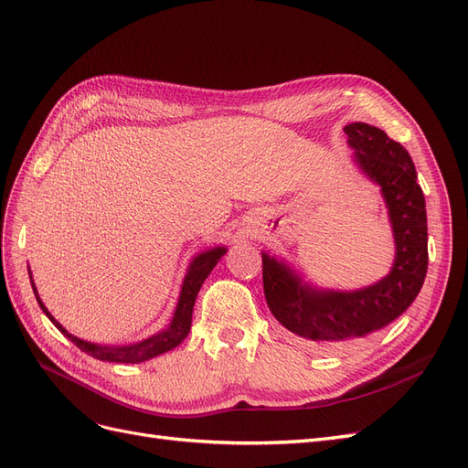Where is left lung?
<instances>
[{"mask_svg":"<svg viewBox=\"0 0 468 468\" xmlns=\"http://www.w3.org/2000/svg\"><path fill=\"white\" fill-rule=\"evenodd\" d=\"M344 131L357 165L378 183L388 207L396 242L390 273L359 291H318L282 261L261 253L263 292L271 314L320 349L385 328L414 303L428 273L426 199L412 158L377 126L351 122Z\"/></svg>","mask_w":468,"mask_h":468,"instance_id":"left-lung-1","label":"left lung"}]
</instances>
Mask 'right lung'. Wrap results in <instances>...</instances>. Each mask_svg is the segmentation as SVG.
I'll return each mask as SVG.
<instances>
[{
  "label": "right lung",
  "mask_w": 468,
  "mask_h": 468,
  "mask_svg": "<svg viewBox=\"0 0 468 468\" xmlns=\"http://www.w3.org/2000/svg\"><path fill=\"white\" fill-rule=\"evenodd\" d=\"M226 253V248H215V250H208L205 253H199L197 256L189 269H187V275L183 279V287L179 292V301L176 306V313H174V320L172 324L167 325V330L155 334L152 337L143 339V342L138 344H131V346H97L91 342H83V339L68 334L66 328H62V324L56 322L52 318V314L47 310V306L42 304V301L38 299L37 289L33 285L35 296H37V303L40 304L42 313H45L50 322L58 328L68 339H72V344H76L83 353H88V356L99 359V361H111V363H143L148 361L155 356H162V353L169 351L177 347L183 339L187 337L189 330H191V316H193V306L197 301V292L201 291L205 279L208 277V273L212 271V267L218 263V260Z\"/></svg>",
  "instance_id": "1"
}]
</instances>
